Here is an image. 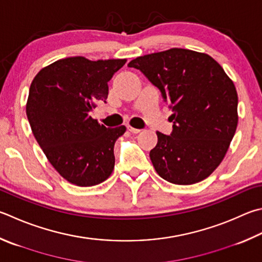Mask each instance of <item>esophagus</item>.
Returning <instances> with one entry per match:
<instances>
[{"instance_id":"1","label":"esophagus","mask_w":262,"mask_h":262,"mask_svg":"<svg viewBox=\"0 0 262 262\" xmlns=\"http://www.w3.org/2000/svg\"><path fill=\"white\" fill-rule=\"evenodd\" d=\"M127 128H128V130H129L130 133H133V134H139V133L141 132V129H137V128H134V127H132V126H128Z\"/></svg>"}]
</instances>
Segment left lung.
<instances>
[{"instance_id": "left-lung-1", "label": "left lung", "mask_w": 262, "mask_h": 262, "mask_svg": "<svg viewBox=\"0 0 262 262\" xmlns=\"http://www.w3.org/2000/svg\"><path fill=\"white\" fill-rule=\"evenodd\" d=\"M168 101L173 132H157L158 143L150 159L160 178L180 185L193 184L216 169L235 135L236 87L210 55L172 48L133 59Z\"/></svg>"}]
</instances>
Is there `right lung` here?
<instances>
[{
    "instance_id": "right-lung-1",
    "label": "right lung",
    "mask_w": 262,
    "mask_h": 262,
    "mask_svg": "<svg viewBox=\"0 0 262 262\" xmlns=\"http://www.w3.org/2000/svg\"><path fill=\"white\" fill-rule=\"evenodd\" d=\"M126 61L68 57L31 83L26 115L33 135L52 167L78 187L102 183L115 168V143L126 127L106 128L90 112L106 101L107 82Z\"/></svg>"
}]
</instances>
